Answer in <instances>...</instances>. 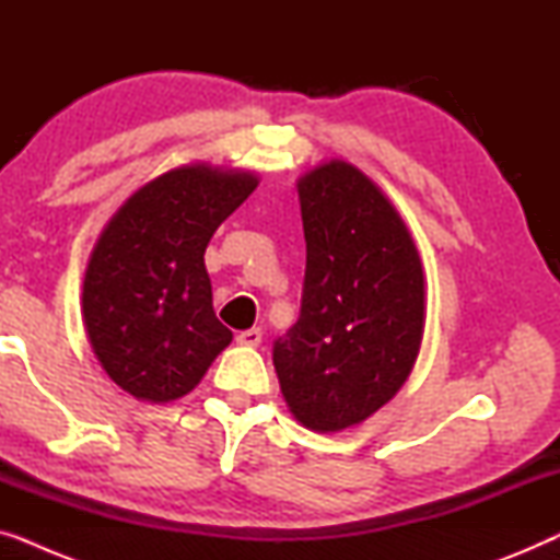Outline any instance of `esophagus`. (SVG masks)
Returning <instances> with one entry per match:
<instances>
[{
	"label": "esophagus",
	"mask_w": 560,
	"mask_h": 560,
	"mask_svg": "<svg viewBox=\"0 0 560 560\" xmlns=\"http://www.w3.org/2000/svg\"><path fill=\"white\" fill-rule=\"evenodd\" d=\"M236 343L242 347H259L262 343V328H247V331L236 334Z\"/></svg>",
	"instance_id": "34e87169"
}]
</instances>
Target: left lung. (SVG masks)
Here are the masks:
<instances>
[{
  "label": "left lung",
  "mask_w": 560,
  "mask_h": 560,
  "mask_svg": "<svg viewBox=\"0 0 560 560\" xmlns=\"http://www.w3.org/2000/svg\"><path fill=\"white\" fill-rule=\"evenodd\" d=\"M305 232L301 316L272 343L293 416L320 433L377 412L423 339V267L395 206L343 160L298 183Z\"/></svg>",
  "instance_id": "left-lung-1"
}]
</instances>
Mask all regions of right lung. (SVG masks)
<instances>
[{"label":"right lung","mask_w":560,"mask_h":560,"mask_svg":"<svg viewBox=\"0 0 560 560\" xmlns=\"http://www.w3.org/2000/svg\"><path fill=\"white\" fill-rule=\"evenodd\" d=\"M255 188L252 173L175 167L137 190L98 236L83 324L106 374L137 400L188 395L232 341L213 313L203 252Z\"/></svg>","instance_id":"right-lung-1"}]
</instances>
